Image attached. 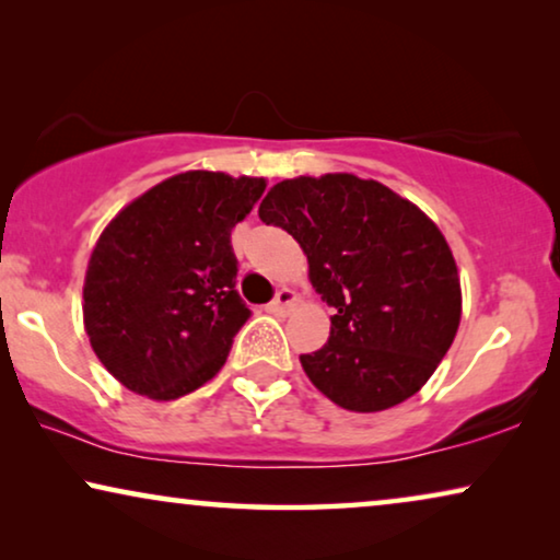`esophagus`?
Segmentation results:
<instances>
[{"instance_id":"34e87169","label":"esophagus","mask_w":560,"mask_h":560,"mask_svg":"<svg viewBox=\"0 0 560 560\" xmlns=\"http://www.w3.org/2000/svg\"><path fill=\"white\" fill-rule=\"evenodd\" d=\"M295 303H298V295H295V290H290V288H280L278 290V295H275V301L267 305V311L270 313H290L295 308Z\"/></svg>"}]
</instances>
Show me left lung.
I'll use <instances>...</instances> for the list:
<instances>
[{
  "label": "left lung",
  "mask_w": 560,
  "mask_h": 560,
  "mask_svg": "<svg viewBox=\"0 0 560 560\" xmlns=\"http://www.w3.org/2000/svg\"><path fill=\"white\" fill-rule=\"evenodd\" d=\"M308 257L334 305L331 336L301 364L351 412L400 405L431 380L462 324V280L446 236L416 203L351 173L298 175L259 203Z\"/></svg>",
  "instance_id": "obj_1"
}]
</instances>
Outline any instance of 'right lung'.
<instances>
[{
	"mask_svg": "<svg viewBox=\"0 0 560 560\" xmlns=\"http://www.w3.org/2000/svg\"><path fill=\"white\" fill-rule=\"evenodd\" d=\"M265 188V178L186 171L106 224L83 280V328L127 389L178 400L224 366L252 316L234 290L232 229Z\"/></svg>",
	"mask_w": 560,
	"mask_h": 560,
	"instance_id": "right-lung-1",
	"label": "right lung"
}]
</instances>
